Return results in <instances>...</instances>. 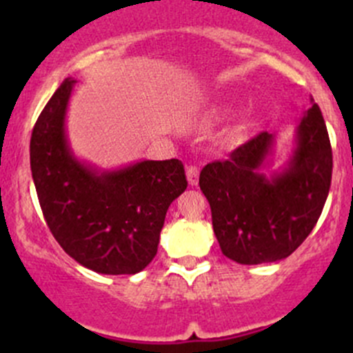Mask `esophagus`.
I'll use <instances>...</instances> for the list:
<instances>
[{
	"mask_svg": "<svg viewBox=\"0 0 353 353\" xmlns=\"http://www.w3.org/2000/svg\"><path fill=\"white\" fill-rule=\"evenodd\" d=\"M186 177H188V183H190L191 186H196V184H198V177H199V169H198V167H193V165L188 167Z\"/></svg>",
	"mask_w": 353,
	"mask_h": 353,
	"instance_id": "34e87169",
	"label": "esophagus"
}]
</instances>
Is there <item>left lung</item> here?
<instances>
[{
  "instance_id": "left-lung-1",
  "label": "left lung",
  "mask_w": 353,
  "mask_h": 353,
  "mask_svg": "<svg viewBox=\"0 0 353 353\" xmlns=\"http://www.w3.org/2000/svg\"><path fill=\"white\" fill-rule=\"evenodd\" d=\"M311 104L295 128L294 150L272 174L265 167L276 134L266 131L223 162L203 167L199 188L212 208L213 232L232 261H280L314 229L330 193L333 155L321 110Z\"/></svg>"
}]
</instances>
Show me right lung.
Listing matches in <instances>:
<instances>
[{
  "instance_id": "right-lung-1",
  "label": "right lung",
  "mask_w": 353,
  "mask_h": 353,
  "mask_svg": "<svg viewBox=\"0 0 353 353\" xmlns=\"http://www.w3.org/2000/svg\"><path fill=\"white\" fill-rule=\"evenodd\" d=\"M66 78L35 123L30 169L42 213L59 245L102 275H134L155 258L170 203L188 188L181 160L99 169L71 150Z\"/></svg>"
}]
</instances>
